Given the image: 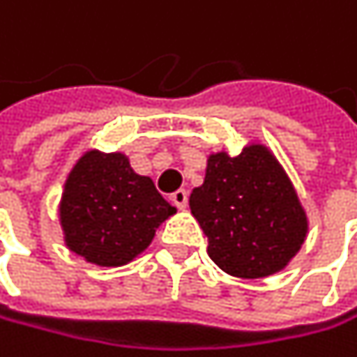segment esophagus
<instances>
[{
  "mask_svg": "<svg viewBox=\"0 0 357 357\" xmlns=\"http://www.w3.org/2000/svg\"><path fill=\"white\" fill-rule=\"evenodd\" d=\"M171 203L177 207V209H186L188 207V192L186 190H175L171 195Z\"/></svg>",
  "mask_w": 357,
  "mask_h": 357,
  "instance_id": "obj_1",
  "label": "esophagus"
}]
</instances>
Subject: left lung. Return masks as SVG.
<instances>
[{"label": "left lung", "mask_w": 357, "mask_h": 357, "mask_svg": "<svg viewBox=\"0 0 357 357\" xmlns=\"http://www.w3.org/2000/svg\"><path fill=\"white\" fill-rule=\"evenodd\" d=\"M190 209L209 238V257L226 274L247 280L284 270L310 230L291 177L259 142L236 156L211 152Z\"/></svg>", "instance_id": "left-lung-1"}]
</instances>
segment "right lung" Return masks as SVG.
<instances>
[{
  "label": "right lung",
  "mask_w": 357,
  "mask_h": 357,
  "mask_svg": "<svg viewBox=\"0 0 357 357\" xmlns=\"http://www.w3.org/2000/svg\"><path fill=\"white\" fill-rule=\"evenodd\" d=\"M175 213L148 175L123 152L87 150L66 175L58 205L64 245L102 268H119L148 249L156 228Z\"/></svg>",
  "instance_id": "right-lung-1"
}]
</instances>
